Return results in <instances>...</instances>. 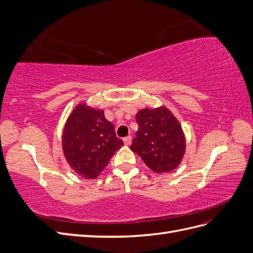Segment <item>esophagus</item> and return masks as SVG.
<instances>
[{"instance_id": "esophagus-1", "label": "esophagus", "mask_w": 253, "mask_h": 253, "mask_svg": "<svg viewBox=\"0 0 253 253\" xmlns=\"http://www.w3.org/2000/svg\"><path fill=\"white\" fill-rule=\"evenodd\" d=\"M124 142H125L126 145H129V144H131V142H132V137L131 136L126 137V138L124 139Z\"/></svg>"}]
</instances>
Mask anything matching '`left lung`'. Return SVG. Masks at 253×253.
Masks as SVG:
<instances>
[{"instance_id": "obj_1", "label": "left lung", "mask_w": 253, "mask_h": 253, "mask_svg": "<svg viewBox=\"0 0 253 253\" xmlns=\"http://www.w3.org/2000/svg\"><path fill=\"white\" fill-rule=\"evenodd\" d=\"M138 131L131 150L155 173L177 168L186 153V137L173 113L165 105L145 108L136 114Z\"/></svg>"}]
</instances>
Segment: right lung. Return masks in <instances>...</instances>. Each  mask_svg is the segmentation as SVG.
<instances>
[{"label":"right lung","mask_w":253,"mask_h":253,"mask_svg":"<svg viewBox=\"0 0 253 253\" xmlns=\"http://www.w3.org/2000/svg\"><path fill=\"white\" fill-rule=\"evenodd\" d=\"M124 145L104 111L80 102L66 119L62 134L63 155L72 169L85 179H95Z\"/></svg>","instance_id":"right-lung-1"}]
</instances>
